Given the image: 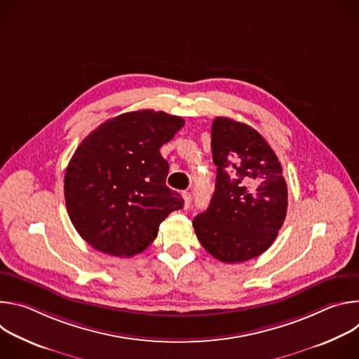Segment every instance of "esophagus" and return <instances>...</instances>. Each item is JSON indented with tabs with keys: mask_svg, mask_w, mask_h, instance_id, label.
Returning a JSON list of instances; mask_svg holds the SVG:
<instances>
[{
	"mask_svg": "<svg viewBox=\"0 0 359 359\" xmlns=\"http://www.w3.org/2000/svg\"><path fill=\"white\" fill-rule=\"evenodd\" d=\"M182 196H183V200H184V206L183 208H184V210H187L190 208V204H191V194L189 191H183Z\"/></svg>",
	"mask_w": 359,
	"mask_h": 359,
	"instance_id": "esophagus-1",
	"label": "esophagus"
}]
</instances>
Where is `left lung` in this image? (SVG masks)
<instances>
[{"instance_id":"1","label":"left lung","mask_w":359,"mask_h":359,"mask_svg":"<svg viewBox=\"0 0 359 359\" xmlns=\"http://www.w3.org/2000/svg\"><path fill=\"white\" fill-rule=\"evenodd\" d=\"M216 189L210 206L193 219L201 245L234 264L263 254L276 240L288 204L283 168L266 139L230 118L212 125Z\"/></svg>"}]
</instances>
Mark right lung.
I'll return each mask as SVG.
<instances>
[{
  "label": "right lung",
  "mask_w": 359,
  "mask_h": 359,
  "mask_svg": "<svg viewBox=\"0 0 359 359\" xmlns=\"http://www.w3.org/2000/svg\"><path fill=\"white\" fill-rule=\"evenodd\" d=\"M183 125L180 116L143 109L104 122L82 140L64 190L69 219L88 244L132 257L183 208L182 196L166 186L169 163L159 150Z\"/></svg>",
  "instance_id": "add662e5"
}]
</instances>
